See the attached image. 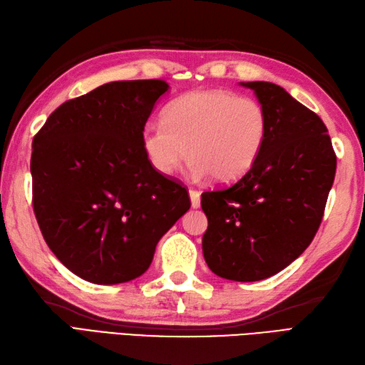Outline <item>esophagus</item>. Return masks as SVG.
<instances>
[{
  "instance_id": "esophagus-1",
  "label": "esophagus",
  "mask_w": 365,
  "mask_h": 365,
  "mask_svg": "<svg viewBox=\"0 0 365 365\" xmlns=\"http://www.w3.org/2000/svg\"><path fill=\"white\" fill-rule=\"evenodd\" d=\"M190 197H191V207L199 208L200 207V192L197 190L190 188Z\"/></svg>"
}]
</instances>
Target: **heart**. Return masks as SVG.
<instances>
[{
  "instance_id": "b5f03b06",
  "label": "heart",
  "mask_w": 365,
  "mask_h": 365,
  "mask_svg": "<svg viewBox=\"0 0 365 365\" xmlns=\"http://www.w3.org/2000/svg\"><path fill=\"white\" fill-rule=\"evenodd\" d=\"M268 114L260 102L227 89L190 92L173 100L163 122L143 130V147L152 166L173 174L187 160L196 178L235 182L250 170L267 143Z\"/></svg>"
}]
</instances>
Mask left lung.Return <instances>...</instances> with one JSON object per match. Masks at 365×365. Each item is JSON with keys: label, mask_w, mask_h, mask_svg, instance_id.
Here are the masks:
<instances>
[{"label": "left lung", "mask_w": 365, "mask_h": 365, "mask_svg": "<svg viewBox=\"0 0 365 365\" xmlns=\"http://www.w3.org/2000/svg\"><path fill=\"white\" fill-rule=\"evenodd\" d=\"M268 114L257 161L237 182L202 192L208 229L202 251L215 274L262 281L289 267L311 245L336 175L328 128L274 83H242Z\"/></svg>", "instance_id": "1"}]
</instances>
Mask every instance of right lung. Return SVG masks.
<instances>
[{"label": "right lung", "instance_id": "add662e5", "mask_svg": "<svg viewBox=\"0 0 365 365\" xmlns=\"http://www.w3.org/2000/svg\"><path fill=\"white\" fill-rule=\"evenodd\" d=\"M161 80L113 81L56 108L33 139L38 227L64 267L120 284L150 267L160 238L190 210L188 191L147 158L143 130Z\"/></svg>", "mask_w": 365, "mask_h": 365}]
</instances>
